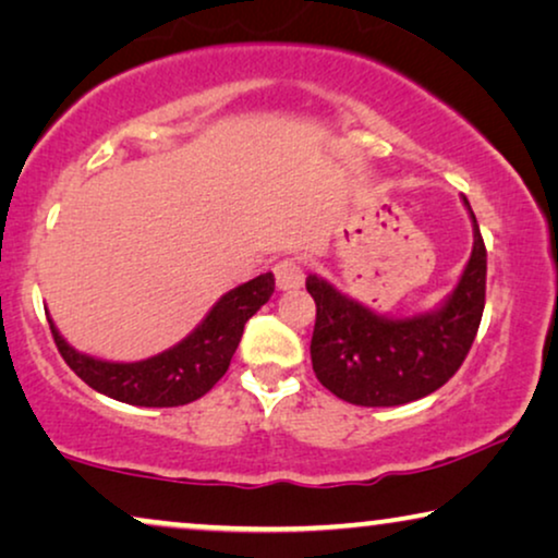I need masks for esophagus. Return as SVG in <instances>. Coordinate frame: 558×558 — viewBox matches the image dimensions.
<instances>
[{"label":"esophagus","instance_id":"1","mask_svg":"<svg viewBox=\"0 0 558 558\" xmlns=\"http://www.w3.org/2000/svg\"><path fill=\"white\" fill-rule=\"evenodd\" d=\"M274 277H277L279 289H300L304 284V269L300 258H281L274 266Z\"/></svg>","mask_w":558,"mask_h":558}]
</instances>
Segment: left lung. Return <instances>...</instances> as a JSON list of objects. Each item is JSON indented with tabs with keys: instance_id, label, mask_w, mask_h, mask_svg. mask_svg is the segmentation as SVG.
<instances>
[{
	"instance_id": "left-lung-1",
	"label": "left lung",
	"mask_w": 558,
	"mask_h": 558,
	"mask_svg": "<svg viewBox=\"0 0 558 558\" xmlns=\"http://www.w3.org/2000/svg\"><path fill=\"white\" fill-rule=\"evenodd\" d=\"M472 254L452 292L434 310L411 317L380 315L310 274L317 304L312 368L327 391L355 407H401L447 384L470 353L485 310L487 254L468 197Z\"/></svg>"
}]
</instances>
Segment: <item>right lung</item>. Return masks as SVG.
<instances>
[{"label":"right lung","mask_w":558,"mask_h":558,"mask_svg":"<svg viewBox=\"0 0 558 558\" xmlns=\"http://www.w3.org/2000/svg\"><path fill=\"white\" fill-rule=\"evenodd\" d=\"M274 294V274H258L246 284L233 287L213 304L187 338L162 353L134 363L104 361L81 353L68 342L56 323H48L63 361L94 391L132 407H182L201 399L226 376L231 357L239 348L243 327Z\"/></svg>","instance_id":"right-lung-1"}]
</instances>
